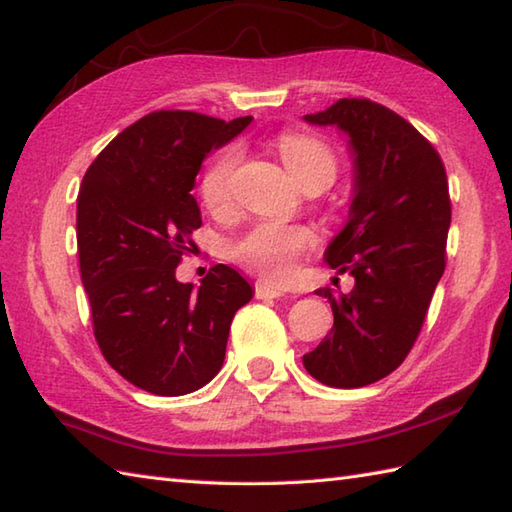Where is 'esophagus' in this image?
Segmentation results:
<instances>
[{
	"mask_svg": "<svg viewBox=\"0 0 512 512\" xmlns=\"http://www.w3.org/2000/svg\"><path fill=\"white\" fill-rule=\"evenodd\" d=\"M255 297L257 299H279V297H284V290L273 286V284H268V281L259 279V281H255Z\"/></svg>",
	"mask_w": 512,
	"mask_h": 512,
	"instance_id": "esophagus-1",
	"label": "esophagus"
}]
</instances>
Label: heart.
Wrapping results in <instances>:
<instances>
[{"label":"heart","instance_id":"b5f03b06","mask_svg":"<svg viewBox=\"0 0 512 512\" xmlns=\"http://www.w3.org/2000/svg\"><path fill=\"white\" fill-rule=\"evenodd\" d=\"M279 156L290 176L303 189H328L339 173V158L334 149L321 138L286 132L277 138ZM237 149H226L204 169L200 180V195L209 209H220L231 198V180L237 167ZM312 244V233L303 226L279 222H262L237 239L231 248L235 262L244 264L253 273L266 279H284L292 273L299 255Z\"/></svg>","mask_w":512,"mask_h":512}]
</instances>
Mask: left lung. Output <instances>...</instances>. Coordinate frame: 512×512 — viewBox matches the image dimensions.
<instances>
[{
    "label": "left lung",
    "instance_id": "left-lung-1",
    "mask_svg": "<svg viewBox=\"0 0 512 512\" xmlns=\"http://www.w3.org/2000/svg\"><path fill=\"white\" fill-rule=\"evenodd\" d=\"M303 118L350 136V220L325 250V262L356 279L350 295L317 290L330 301L334 328L303 354V365L323 385L365 387L405 361L447 266V171L436 147L380 103L339 99Z\"/></svg>",
    "mask_w": 512,
    "mask_h": 512
}]
</instances>
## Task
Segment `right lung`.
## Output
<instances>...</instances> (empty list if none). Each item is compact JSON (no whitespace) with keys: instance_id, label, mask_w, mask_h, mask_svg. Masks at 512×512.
Wrapping results in <instances>:
<instances>
[{"instance_id":"obj_1","label":"right lung","mask_w":512,"mask_h":512,"mask_svg":"<svg viewBox=\"0 0 512 512\" xmlns=\"http://www.w3.org/2000/svg\"><path fill=\"white\" fill-rule=\"evenodd\" d=\"M250 121L151 112L85 171L76 242L96 343L118 374L149 394L182 396L209 383L224 363L235 312L253 299L248 281L224 264L198 290L176 279L202 226L191 195L202 160Z\"/></svg>"}]
</instances>
